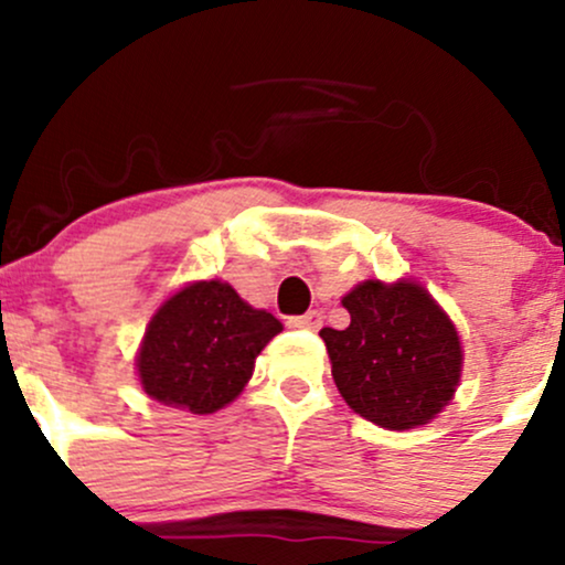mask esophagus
<instances>
[{
    "instance_id": "esophagus-1",
    "label": "esophagus",
    "mask_w": 565,
    "mask_h": 565,
    "mask_svg": "<svg viewBox=\"0 0 565 565\" xmlns=\"http://www.w3.org/2000/svg\"><path fill=\"white\" fill-rule=\"evenodd\" d=\"M287 323L291 329H308V332H319L321 313L319 310H308V313H302V316H291Z\"/></svg>"
}]
</instances>
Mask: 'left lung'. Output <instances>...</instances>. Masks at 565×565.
Returning <instances> with one entry per match:
<instances>
[{"label": "left lung", "instance_id": "8db88e82", "mask_svg": "<svg viewBox=\"0 0 565 565\" xmlns=\"http://www.w3.org/2000/svg\"><path fill=\"white\" fill-rule=\"evenodd\" d=\"M348 329H321L345 404L387 430L427 425L451 401L462 345L444 308L417 281L359 284L342 297Z\"/></svg>", "mask_w": 565, "mask_h": 565}]
</instances>
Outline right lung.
<instances>
[{
	"mask_svg": "<svg viewBox=\"0 0 565 565\" xmlns=\"http://www.w3.org/2000/svg\"><path fill=\"white\" fill-rule=\"evenodd\" d=\"M281 321L225 281L188 284L157 310L138 353L140 385L159 404L212 414L231 404Z\"/></svg>",
	"mask_w": 565,
	"mask_h": 565,
	"instance_id": "obj_1",
	"label": "right lung"
}]
</instances>
